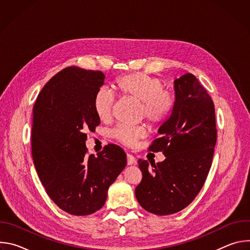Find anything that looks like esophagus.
<instances>
[{"label": "esophagus", "instance_id": "34e87169", "mask_svg": "<svg viewBox=\"0 0 250 250\" xmlns=\"http://www.w3.org/2000/svg\"><path fill=\"white\" fill-rule=\"evenodd\" d=\"M126 160H127V165H132L136 163V159L134 156L131 154H126Z\"/></svg>", "mask_w": 250, "mask_h": 250}]
</instances>
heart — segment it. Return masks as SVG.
Segmentation results:
<instances>
[{"label": "heart", "mask_w": 250, "mask_h": 250, "mask_svg": "<svg viewBox=\"0 0 250 250\" xmlns=\"http://www.w3.org/2000/svg\"><path fill=\"white\" fill-rule=\"evenodd\" d=\"M116 92L139 102V115L152 125L162 124L173 111L175 97L173 93L162 89L158 78L145 73H129L121 76L115 84ZM113 93L105 89H99L93 100V109L97 118L104 122L111 116ZM145 130L139 126L117 125L111 130V136L120 144L131 146L145 136Z\"/></svg>", "instance_id": "1"}]
</instances>
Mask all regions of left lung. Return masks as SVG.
<instances>
[{
    "instance_id": "1",
    "label": "left lung",
    "mask_w": 250,
    "mask_h": 250,
    "mask_svg": "<svg viewBox=\"0 0 250 250\" xmlns=\"http://www.w3.org/2000/svg\"><path fill=\"white\" fill-rule=\"evenodd\" d=\"M175 104L149 146L162 151V162L138 159L142 180L135 197L146 210L172 215L190 205L207 179L217 141L215 104L191 73L174 80Z\"/></svg>"
}]
</instances>
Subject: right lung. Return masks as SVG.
<instances>
[{
	"label": "right lung",
	"instance_id": "add662e5",
	"mask_svg": "<svg viewBox=\"0 0 250 250\" xmlns=\"http://www.w3.org/2000/svg\"><path fill=\"white\" fill-rule=\"evenodd\" d=\"M101 71L67 67L53 76L33 106L31 152L49 198L64 211L87 216L105 203L108 190L126 165L125 151L108 145L87 154V130L100 125L93 109L104 84Z\"/></svg>",
	"mask_w": 250,
	"mask_h": 250
}]
</instances>
